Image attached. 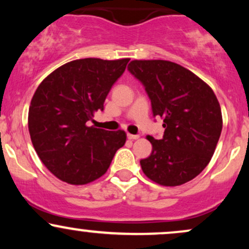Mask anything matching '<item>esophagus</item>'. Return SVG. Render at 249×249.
<instances>
[{
    "label": "esophagus",
    "instance_id": "obj_1",
    "mask_svg": "<svg viewBox=\"0 0 249 249\" xmlns=\"http://www.w3.org/2000/svg\"><path fill=\"white\" fill-rule=\"evenodd\" d=\"M139 136L138 134H127V139H130V141H134V139H138Z\"/></svg>",
    "mask_w": 249,
    "mask_h": 249
}]
</instances>
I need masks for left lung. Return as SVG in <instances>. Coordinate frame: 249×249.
<instances>
[{"instance_id":"left-lung-1","label":"left lung","mask_w":249,"mask_h":249,"mask_svg":"<svg viewBox=\"0 0 249 249\" xmlns=\"http://www.w3.org/2000/svg\"><path fill=\"white\" fill-rule=\"evenodd\" d=\"M127 70L145 88L153 117L164 119L162 138L147 136L152 152L141 160L142 172L162 186L196 178L210 162L222 130L213 90L173 62L132 61Z\"/></svg>"}]
</instances>
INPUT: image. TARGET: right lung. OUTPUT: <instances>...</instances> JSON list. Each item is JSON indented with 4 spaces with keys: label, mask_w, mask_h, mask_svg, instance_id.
Listing matches in <instances>:
<instances>
[{
    "label": "right lung",
    "mask_w": 249,
    "mask_h": 249,
    "mask_svg": "<svg viewBox=\"0 0 249 249\" xmlns=\"http://www.w3.org/2000/svg\"><path fill=\"white\" fill-rule=\"evenodd\" d=\"M130 59L83 58L51 72L37 88L28 116L30 138L45 167L71 185H84L107 171L126 141L124 131L88 126Z\"/></svg>",
    "instance_id": "obj_1"
}]
</instances>
